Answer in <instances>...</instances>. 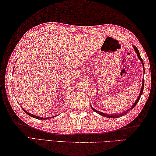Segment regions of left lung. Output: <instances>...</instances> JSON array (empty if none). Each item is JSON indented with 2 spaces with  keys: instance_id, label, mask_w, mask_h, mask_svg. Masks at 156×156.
<instances>
[{
  "instance_id": "1",
  "label": "left lung",
  "mask_w": 156,
  "mask_h": 156,
  "mask_svg": "<svg viewBox=\"0 0 156 156\" xmlns=\"http://www.w3.org/2000/svg\"><path fill=\"white\" fill-rule=\"evenodd\" d=\"M133 49H135V51L137 53V56H138V57H139V58L140 59V61H141L142 63H143V60H142V58H141V56H140V54H139V50H138V49H137V47H136V46H133ZM144 65V64H143ZM145 72V71H144ZM144 80H143V83H142V87H141V92H140V95H139V97H138V98H137V100H136V102H134V104H133L132 106H131V107L129 109H133V107H134L136 105V104L138 103V102H139V99H140V98H141V94L143 93V90H144ZM92 109H93L94 111L95 112H97V113H98L99 114V115H102V116H103V117H111V118H117V117H122V116H124V115H126L127 113H128V112H129V109H127V111H126V112H122V113H120L119 115H106V114H104V113H102V112H98V111H97V110H95V109H93V107H92Z\"/></svg>"
}]
</instances>
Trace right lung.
<instances>
[{
	"label": "right lung",
	"mask_w": 156,
	"mask_h": 156,
	"mask_svg": "<svg viewBox=\"0 0 156 156\" xmlns=\"http://www.w3.org/2000/svg\"><path fill=\"white\" fill-rule=\"evenodd\" d=\"M24 111L28 115H30V117H34V118H36V119H49V117H47V118H43V117H37V116H35V115H32V114H30V113H29V112H26L25 109H23Z\"/></svg>",
	"instance_id": "obj_1"
}]
</instances>
